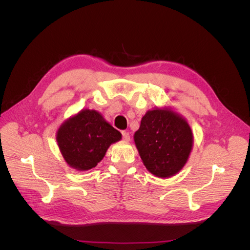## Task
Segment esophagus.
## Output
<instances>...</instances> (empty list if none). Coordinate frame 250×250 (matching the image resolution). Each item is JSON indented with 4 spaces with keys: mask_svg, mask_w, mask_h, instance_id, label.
Segmentation results:
<instances>
[{
    "mask_svg": "<svg viewBox=\"0 0 250 250\" xmlns=\"http://www.w3.org/2000/svg\"><path fill=\"white\" fill-rule=\"evenodd\" d=\"M122 137H123V140L125 142H129L130 141V135H129V133L126 132V131H122Z\"/></svg>",
    "mask_w": 250,
    "mask_h": 250,
    "instance_id": "obj_1",
    "label": "esophagus"
}]
</instances>
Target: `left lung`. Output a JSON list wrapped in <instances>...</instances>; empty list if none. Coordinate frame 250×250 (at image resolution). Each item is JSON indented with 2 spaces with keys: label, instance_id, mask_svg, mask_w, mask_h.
I'll return each mask as SVG.
<instances>
[{
  "label": "left lung",
  "instance_id": "8db88e82",
  "mask_svg": "<svg viewBox=\"0 0 250 250\" xmlns=\"http://www.w3.org/2000/svg\"><path fill=\"white\" fill-rule=\"evenodd\" d=\"M133 140L146 169L156 177L169 178L186 166L194 135L186 118L164 106L145 113Z\"/></svg>",
  "mask_w": 250,
  "mask_h": 250
}]
</instances>
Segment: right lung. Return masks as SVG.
<instances>
[{"instance_id":"1","label":"right lung","mask_w":250,"mask_h":250,"mask_svg":"<svg viewBox=\"0 0 250 250\" xmlns=\"http://www.w3.org/2000/svg\"><path fill=\"white\" fill-rule=\"evenodd\" d=\"M122 139L99 111L84 108L58 127L56 141L64 162L77 171L95 168L111 144Z\"/></svg>"}]
</instances>
